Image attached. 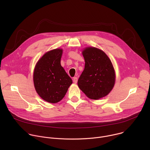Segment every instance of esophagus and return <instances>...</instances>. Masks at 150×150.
Instances as JSON below:
<instances>
[{"label": "esophagus", "instance_id": "1", "mask_svg": "<svg viewBox=\"0 0 150 150\" xmlns=\"http://www.w3.org/2000/svg\"><path fill=\"white\" fill-rule=\"evenodd\" d=\"M73 81L74 82V83H77V81H78V78L77 77H74L73 78Z\"/></svg>", "mask_w": 150, "mask_h": 150}]
</instances>
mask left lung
Here are the masks:
<instances>
[{
	"label": "left lung",
	"mask_w": 150,
	"mask_h": 150,
	"mask_svg": "<svg viewBox=\"0 0 150 150\" xmlns=\"http://www.w3.org/2000/svg\"><path fill=\"white\" fill-rule=\"evenodd\" d=\"M85 68L78 81L80 90L88 98L98 100L108 95L115 82V73L111 60L102 50L95 47L82 52Z\"/></svg>",
	"instance_id": "left-lung-1"
}]
</instances>
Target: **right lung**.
I'll return each instance as SVG.
<instances>
[{
  "label": "right lung",
  "mask_w": 150,
  "mask_h": 150,
  "mask_svg": "<svg viewBox=\"0 0 150 150\" xmlns=\"http://www.w3.org/2000/svg\"><path fill=\"white\" fill-rule=\"evenodd\" d=\"M62 49L45 53L38 61L34 71L35 90L40 97L50 103H56L65 97L72 83L60 65Z\"/></svg>",
  "instance_id": "1"
}]
</instances>
